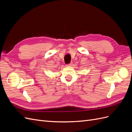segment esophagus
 Returning a JSON list of instances; mask_svg holds the SVG:
<instances>
[{
	"label": "esophagus",
	"instance_id": "34e87169",
	"mask_svg": "<svg viewBox=\"0 0 132 132\" xmlns=\"http://www.w3.org/2000/svg\"><path fill=\"white\" fill-rule=\"evenodd\" d=\"M71 65H72V64L71 63H69V64H67V66H68V67H70Z\"/></svg>",
	"mask_w": 132,
	"mask_h": 132
}]
</instances>
